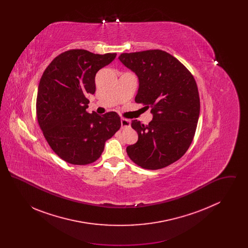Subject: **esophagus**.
Returning <instances> with one entry per match:
<instances>
[{
    "instance_id": "esophagus-1",
    "label": "esophagus",
    "mask_w": 248,
    "mask_h": 248,
    "mask_svg": "<svg viewBox=\"0 0 248 248\" xmlns=\"http://www.w3.org/2000/svg\"><path fill=\"white\" fill-rule=\"evenodd\" d=\"M130 124H131L130 120L124 118L121 119V125H122V128H127V127H130Z\"/></svg>"
}]
</instances>
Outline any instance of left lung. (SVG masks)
I'll return each instance as SVG.
<instances>
[{"mask_svg":"<svg viewBox=\"0 0 248 248\" xmlns=\"http://www.w3.org/2000/svg\"><path fill=\"white\" fill-rule=\"evenodd\" d=\"M119 59L139 78L135 101L151 107L154 116L147 125L132 121L139 140L126 153L142 168H164L180 159L193 140L200 114L196 82L181 62L163 50L124 53Z\"/></svg>","mask_w":248,"mask_h":248,"instance_id":"obj_1","label":"left lung"}]
</instances>
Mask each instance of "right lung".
I'll list each match as a JSON object with an SVG mask.
<instances>
[{"mask_svg": "<svg viewBox=\"0 0 248 248\" xmlns=\"http://www.w3.org/2000/svg\"><path fill=\"white\" fill-rule=\"evenodd\" d=\"M116 54L72 49L60 54L44 71L38 86L37 120L51 149L71 165L94 163L105 142L121 127L114 111L98 115L86 111L87 95L94 94L96 72Z\"/></svg>", "mask_w": 248, "mask_h": 248, "instance_id": "right-lung-1", "label": "right lung"}]
</instances>
